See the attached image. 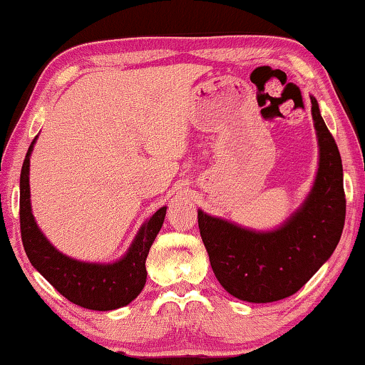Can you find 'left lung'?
Segmentation results:
<instances>
[{"label": "left lung", "mask_w": 365, "mask_h": 365, "mask_svg": "<svg viewBox=\"0 0 365 365\" xmlns=\"http://www.w3.org/2000/svg\"><path fill=\"white\" fill-rule=\"evenodd\" d=\"M319 146L316 179L304 202L271 231L242 227L197 209L214 276L231 296L266 304L296 294L336 251L346 221L342 159L311 96Z\"/></svg>", "instance_id": "8db88e82"}]
</instances>
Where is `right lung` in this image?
Here are the masks:
<instances>
[{"mask_svg":"<svg viewBox=\"0 0 365 365\" xmlns=\"http://www.w3.org/2000/svg\"><path fill=\"white\" fill-rule=\"evenodd\" d=\"M36 139L38 136L28 149L19 178V222L29 262L59 294L76 306L91 311H114L128 306L146 284V257L161 231L168 207H159L144 221L126 254L118 261L84 262L66 256L48 241L31 211L29 158Z\"/></svg>","mask_w":365,"mask_h":365,"instance_id":"obj_1","label":"right lung"}]
</instances>
